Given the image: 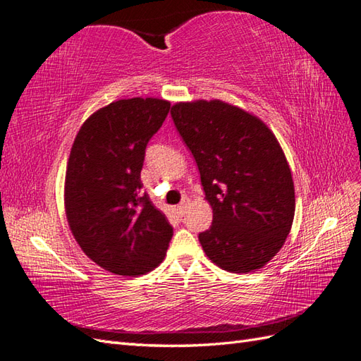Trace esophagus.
Wrapping results in <instances>:
<instances>
[{"instance_id":"34e87169","label":"esophagus","mask_w":361,"mask_h":361,"mask_svg":"<svg viewBox=\"0 0 361 361\" xmlns=\"http://www.w3.org/2000/svg\"><path fill=\"white\" fill-rule=\"evenodd\" d=\"M176 210H178V215L179 216H183V215H185V212H187V204L185 202H180Z\"/></svg>"}]
</instances>
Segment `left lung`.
I'll list each match as a JSON object with an SVG mask.
<instances>
[{
	"instance_id": "1",
	"label": "left lung",
	"mask_w": 361,
	"mask_h": 361,
	"mask_svg": "<svg viewBox=\"0 0 361 361\" xmlns=\"http://www.w3.org/2000/svg\"><path fill=\"white\" fill-rule=\"evenodd\" d=\"M171 116L213 210L210 229L200 233L205 255L229 273L263 268L283 246L296 209L276 135L260 118L219 99L178 102Z\"/></svg>"
}]
</instances>
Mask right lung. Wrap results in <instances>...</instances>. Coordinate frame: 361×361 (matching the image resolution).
<instances>
[{
  "mask_svg": "<svg viewBox=\"0 0 361 361\" xmlns=\"http://www.w3.org/2000/svg\"><path fill=\"white\" fill-rule=\"evenodd\" d=\"M170 102H110L80 126L65 176V212L88 259L120 276L149 273L161 263L173 227L143 195L145 149L164 124Z\"/></svg>",
  "mask_w": 361,
  "mask_h": 361,
  "instance_id": "1",
  "label": "right lung"
}]
</instances>
